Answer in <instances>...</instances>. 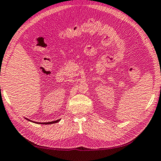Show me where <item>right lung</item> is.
I'll list each match as a JSON object with an SVG mask.
<instances>
[{
	"label": "right lung",
	"mask_w": 161,
	"mask_h": 161,
	"mask_svg": "<svg viewBox=\"0 0 161 161\" xmlns=\"http://www.w3.org/2000/svg\"><path fill=\"white\" fill-rule=\"evenodd\" d=\"M27 120H29V119H27ZM30 121V120H29ZM59 121H60V119L59 120H56V121H53V122H42V123H41V122H38L39 124H42V125H49V124H53V123H57V122H58ZM32 122V121H31Z\"/></svg>",
	"instance_id": "1"
}]
</instances>
